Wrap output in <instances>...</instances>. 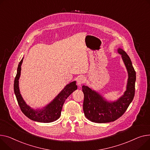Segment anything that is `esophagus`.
<instances>
[{
  "mask_svg": "<svg viewBox=\"0 0 150 150\" xmlns=\"http://www.w3.org/2000/svg\"><path fill=\"white\" fill-rule=\"evenodd\" d=\"M85 83V78L84 76H79L77 79V84L78 86H80L81 84Z\"/></svg>",
  "mask_w": 150,
  "mask_h": 150,
  "instance_id": "obj_1",
  "label": "esophagus"
}]
</instances>
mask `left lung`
Wrapping results in <instances>:
<instances>
[{
    "label": "left lung",
    "mask_w": 150,
    "mask_h": 150,
    "mask_svg": "<svg viewBox=\"0 0 150 150\" xmlns=\"http://www.w3.org/2000/svg\"><path fill=\"white\" fill-rule=\"evenodd\" d=\"M118 52L122 58L128 73L127 91L116 102L108 103L98 93L87 86H83V110L86 117L93 122L107 123L115 121L123 115L134 96L136 72L129 56L121 49Z\"/></svg>",
    "instance_id": "left-lung-1"
}]
</instances>
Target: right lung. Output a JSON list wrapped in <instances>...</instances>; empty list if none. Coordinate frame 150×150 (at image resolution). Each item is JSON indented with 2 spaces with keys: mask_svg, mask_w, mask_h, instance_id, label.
Segmentation results:
<instances>
[{
  "mask_svg": "<svg viewBox=\"0 0 150 150\" xmlns=\"http://www.w3.org/2000/svg\"><path fill=\"white\" fill-rule=\"evenodd\" d=\"M23 58L22 59L18 64L14 83V91L20 108L23 113L33 121L44 123L52 122L56 121L61 115L62 107L66 99L74 91L77 89L76 82L74 81L67 84L54 99V101L42 110H34L25 103L19 91L18 79L21 75V65L23 62Z\"/></svg>",
  "mask_w": 150,
  "mask_h": 150,
  "instance_id": "add662e5",
  "label": "right lung"
}]
</instances>
